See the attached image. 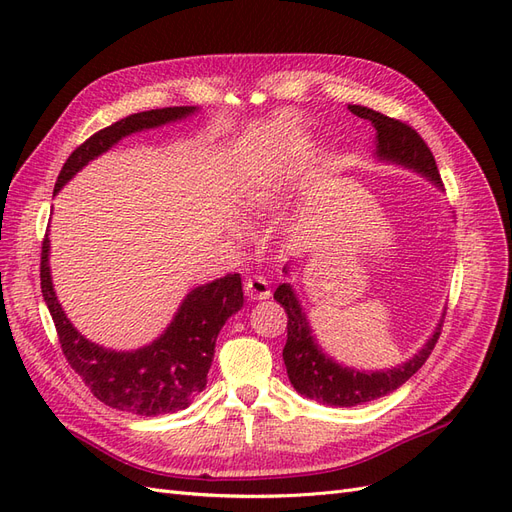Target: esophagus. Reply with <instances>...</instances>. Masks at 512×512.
Wrapping results in <instances>:
<instances>
[{"instance_id":"34e87169","label":"esophagus","mask_w":512,"mask_h":512,"mask_svg":"<svg viewBox=\"0 0 512 512\" xmlns=\"http://www.w3.org/2000/svg\"><path fill=\"white\" fill-rule=\"evenodd\" d=\"M243 288H245V294H247V297L254 299V301L269 299V294H271V286H269V282L265 280V277H260V275L247 277L245 284H243Z\"/></svg>"}]
</instances>
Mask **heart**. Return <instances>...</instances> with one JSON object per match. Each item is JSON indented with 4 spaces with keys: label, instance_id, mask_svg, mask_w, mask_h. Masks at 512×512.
Returning <instances> with one entry per match:
<instances>
[{
    "label": "heart",
    "instance_id": "obj_1",
    "mask_svg": "<svg viewBox=\"0 0 512 512\" xmlns=\"http://www.w3.org/2000/svg\"><path fill=\"white\" fill-rule=\"evenodd\" d=\"M271 181H275V175H273V177H271Z\"/></svg>",
    "mask_w": 512,
    "mask_h": 512
}]
</instances>
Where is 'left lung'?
I'll list each match as a JSON object with an SVG mask.
<instances>
[{
	"instance_id": "1",
	"label": "left lung",
	"mask_w": 512,
	"mask_h": 512,
	"mask_svg": "<svg viewBox=\"0 0 512 512\" xmlns=\"http://www.w3.org/2000/svg\"><path fill=\"white\" fill-rule=\"evenodd\" d=\"M350 113L361 119H369L376 128V156L386 162H395L401 166H408L416 173L429 177L433 183L442 188V179L438 173L436 158H433L431 149L412 126L406 121L386 117L374 108L350 104ZM273 299L284 307L288 316V339L284 346V363L288 378L294 389L301 395L316 399L320 404L327 406H342L350 408L356 404H365V401L378 399L393 393L401 384L410 380L418 369L425 365L431 350L436 348L438 337L442 333V322L427 339V344L414 354L412 359L404 365L386 369V371H356L350 367L337 365L333 359L324 354L309 329V322L303 314L301 303L297 301V294L292 292L290 284L277 286L273 292Z\"/></svg>"
}]
</instances>
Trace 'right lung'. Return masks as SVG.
Instances as JSON below:
<instances>
[{
	"instance_id": "right-lung-1",
	"label": "right lung",
	"mask_w": 512,
	"mask_h": 512,
	"mask_svg": "<svg viewBox=\"0 0 512 512\" xmlns=\"http://www.w3.org/2000/svg\"><path fill=\"white\" fill-rule=\"evenodd\" d=\"M194 106H168L134 113L115 121L83 145L76 147L57 177L55 192L79 170L111 149L123 136L158 128L164 123L188 117ZM40 286L46 307L53 316L57 337L70 367L83 378L89 391L102 404L115 410L158 416L188 408L192 399L207 386V374L213 361L215 339L224 322L243 307L241 275L228 273L211 284L194 288L170 327L156 342L132 352L106 350L89 342L76 331L61 309L49 269V235H44L40 254Z\"/></svg>"
}]
</instances>
